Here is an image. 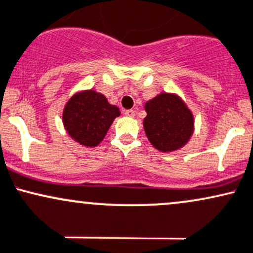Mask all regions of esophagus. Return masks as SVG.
<instances>
[{
	"instance_id": "esophagus-1",
	"label": "esophagus",
	"mask_w": 253,
	"mask_h": 253,
	"mask_svg": "<svg viewBox=\"0 0 253 253\" xmlns=\"http://www.w3.org/2000/svg\"><path fill=\"white\" fill-rule=\"evenodd\" d=\"M124 115L127 116V117H134L135 111L134 110H126V111H124Z\"/></svg>"
}]
</instances>
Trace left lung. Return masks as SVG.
Masks as SVG:
<instances>
[{
    "label": "left lung",
    "mask_w": 253,
    "mask_h": 253,
    "mask_svg": "<svg viewBox=\"0 0 253 253\" xmlns=\"http://www.w3.org/2000/svg\"><path fill=\"white\" fill-rule=\"evenodd\" d=\"M143 127L150 143L160 152H173L185 146L194 132V115L172 93H160L144 105Z\"/></svg>",
    "instance_id": "left-lung-1"
}]
</instances>
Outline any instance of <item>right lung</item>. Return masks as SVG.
Wrapping results in <instances>:
<instances>
[{
    "label": "right lung",
    "instance_id": "1",
    "mask_svg": "<svg viewBox=\"0 0 253 253\" xmlns=\"http://www.w3.org/2000/svg\"><path fill=\"white\" fill-rule=\"evenodd\" d=\"M121 115L117 106L95 90L76 93L65 104L63 124L73 140L86 147H95L104 140L112 122Z\"/></svg>",
    "mask_w": 253,
    "mask_h": 253
}]
</instances>
